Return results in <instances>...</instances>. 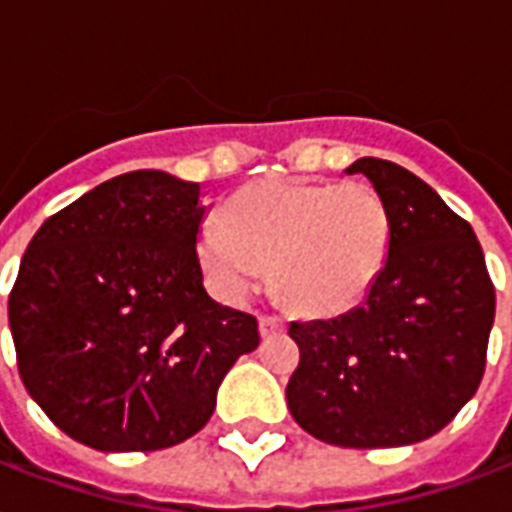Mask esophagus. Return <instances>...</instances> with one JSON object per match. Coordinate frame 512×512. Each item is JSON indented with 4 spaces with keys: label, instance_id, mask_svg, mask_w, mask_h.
<instances>
[{
    "label": "esophagus",
    "instance_id": "1",
    "mask_svg": "<svg viewBox=\"0 0 512 512\" xmlns=\"http://www.w3.org/2000/svg\"><path fill=\"white\" fill-rule=\"evenodd\" d=\"M279 331H285V320L271 317V314H260V336L263 339H268V336H274Z\"/></svg>",
    "mask_w": 512,
    "mask_h": 512
}]
</instances>
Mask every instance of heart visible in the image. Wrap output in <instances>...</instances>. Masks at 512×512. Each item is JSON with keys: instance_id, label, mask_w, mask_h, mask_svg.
<instances>
[{"instance_id": "obj_1", "label": "heart", "mask_w": 512, "mask_h": 512, "mask_svg": "<svg viewBox=\"0 0 512 512\" xmlns=\"http://www.w3.org/2000/svg\"><path fill=\"white\" fill-rule=\"evenodd\" d=\"M225 222L198 238L200 266L227 301L252 293L271 266L279 298L298 312H350L382 276L393 214L369 184L263 181L227 200Z\"/></svg>"}]
</instances>
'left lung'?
<instances>
[{
  "instance_id": "obj_1",
  "label": "left lung",
  "mask_w": 512,
  "mask_h": 512,
  "mask_svg": "<svg viewBox=\"0 0 512 512\" xmlns=\"http://www.w3.org/2000/svg\"><path fill=\"white\" fill-rule=\"evenodd\" d=\"M344 173H363L391 208V257L363 304L290 323L301 363L287 407L328 445L399 448L434 437L478 391L494 285L472 227L426 181L377 157Z\"/></svg>"
}]
</instances>
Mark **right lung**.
Here are the masks:
<instances>
[{
    "instance_id": "1",
    "label": "right lung",
    "mask_w": 512,
    "mask_h": 512,
    "mask_svg": "<svg viewBox=\"0 0 512 512\" xmlns=\"http://www.w3.org/2000/svg\"><path fill=\"white\" fill-rule=\"evenodd\" d=\"M203 187L132 170L45 219L24 252L7 317L26 391L102 453L162 450L214 415L257 320L203 287Z\"/></svg>"
}]
</instances>
